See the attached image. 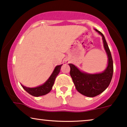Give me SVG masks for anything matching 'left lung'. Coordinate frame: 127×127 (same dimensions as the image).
<instances>
[{
	"label": "left lung",
	"mask_w": 127,
	"mask_h": 127,
	"mask_svg": "<svg viewBox=\"0 0 127 127\" xmlns=\"http://www.w3.org/2000/svg\"><path fill=\"white\" fill-rule=\"evenodd\" d=\"M95 30L102 35L104 49L108 56V65L106 69L100 73L89 74L81 71L72 64H69L70 75L76 89L81 95L89 97L97 96L108 87L114 72L112 58L105 36L97 30Z\"/></svg>",
	"instance_id": "left-lung-1"
}]
</instances>
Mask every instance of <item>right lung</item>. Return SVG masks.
I'll use <instances>...</instances> for the list:
<instances>
[{"label":"right lung","mask_w":127,"mask_h":127,"mask_svg":"<svg viewBox=\"0 0 127 127\" xmlns=\"http://www.w3.org/2000/svg\"><path fill=\"white\" fill-rule=\"evenodd\" d=\"M62 65H60L56 66L51 75L48 78V80L42 85H40V86H37L36 87L33 88L25 87V86H23L21 84V85L23 89L27 93H29L30 95H32V96L38 97L45 95L46 94L49 93L51 91L52 87H53V84H54L55 79H56L57 75L59 74V72H60Z\"/></svg>","instance_id":"obj_1"}]
</instances>
